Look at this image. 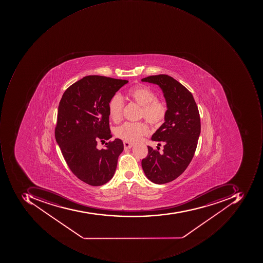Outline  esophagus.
Returning a JSON list of instances; mask_svg holds the SVG:
<instances>
[{
    "instance_id": "obj_1",
    "label": "esophagus",
    "mask_w": 263,
    "mask_h": 263,
    "mask_svg": "<svg viewBox=\"0 0 263 263\" xmlns=\"http://www.w3.org/2000/svg\"><path fill=\"white\" fill-rule=\"evenodd\" d=\"M124 148H131L133 147V145H134V144L133 143L128 142V141H124Z\"/></svg>"
}]
</instances>
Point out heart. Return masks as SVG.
Returning <instances> with one entry per match:
<instances>
[{
  "instance_id": "heart-1",
  "label": "heart",
  "mask_w": 263,
  "mask_h": 263,
  "mask_svg": "<svg viewBox=\"0 0 263 263\" xmlns=\"http://www.w3.org/2000/svg\"><path fill=\"white\" fill-rule=\"evenodd\" d=\"M128 96L133 102L141 107L139 119H145L153 126H160L167 115V107L164 100L156 98L155 91L148 86L138 84L128 91ZM124 110V102L119 95H115L108 103V115L115 123L120 122ZM149 132L148 125L144 122H125L115 128L117 138L128 142L139 141Z\"/></svg>"
}]
</instances>
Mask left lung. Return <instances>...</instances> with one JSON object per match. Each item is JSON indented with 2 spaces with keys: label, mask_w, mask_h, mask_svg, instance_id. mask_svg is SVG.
<instances>
[{
  "label": "left lung",
  "mask_w": 263,
  "mask_h": 263,
  "mask_svg": "<svg viewBox=\"0 0 263 263\" xmlns=\"http://www.w3.org/2000/svg\"><path fill=\"white\" fill-rule=\"evenodd\" d=\"M141 81L158 84L167 107L164 123L152 137L159 145L163 143V153L148 146L141 165L150 181L166 183L182 175L194 157L201 133L199 111L191 91L170 76H149Z\"/></svg>",
  "instance_id": "1"
}]
</instances>
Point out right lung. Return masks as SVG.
I'll use <instances>...</instances> for the list:
<instances>
[{"mask_svg": "<svg viewBox=\"0 0 263 263\" xmlns=\"http://www.w3.org/2000/svg\"><path fill=\"white\" fill-rule=\"evenodd\" d=\"M127 83L87 76L69 86L61 99L55 138L71 172L88 185L107 183L117 167L124 148L122 140L110 141L100 150L97 146L98 141L112 138L109 101Z\"/></svg>", "mask_w": 263, "mask_h": 263, "instance_id": "right-lung-1", "label": "right lung"}]
</instances>
